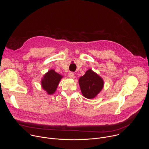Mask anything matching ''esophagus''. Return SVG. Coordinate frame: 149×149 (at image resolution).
<instances>
[{"instance_id": "1", "label": "esophagus", "mask_w": 149, "mask_h": 149, "mask_svg": "<svg viewBox=\"0 0 149 149\" xmlns=\"http://www.w3.org/2000/svg\"><path fill=\"white\" fill-rule=\"evenodd\" d=\"M69 77L71 79H74L75 78V75H74V74L73 72H70L69 74Z\"/></svg>"}]
</instances>
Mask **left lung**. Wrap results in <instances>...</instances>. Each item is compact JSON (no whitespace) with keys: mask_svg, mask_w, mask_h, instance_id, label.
<instances>
[{"mask_svg":"<svg viewBox=\"0 0 149 149\" xmlns=\"http://www.w3.org/2000/svg\"><path fill=\"white\" fill-rule=\"evenodd\" d=\"M81 91L88 99L95 98L104 87V80L91 69L88 70L78 80Z\"/></svg>","mask_w":149,"mask_h":149,"instance_id":"8db88e82","label":"left lung"}]
</instances>
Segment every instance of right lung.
<instances>
[{"mask_svg":"<svg viewBox=\"0 0 149 149\" xmlns=\"http://www.w3.org/2000/svg\"><path fill=\"white\" fill-rule=\"evenodd\" d=\"M63 76L52 69L48 71L41 79V86L48 94H53L56 90L58 84Z\"/></svg>","mask_w":149,"mask_h":149,"instance_id":"obj_1","label":"right lung"}]
</instances>
